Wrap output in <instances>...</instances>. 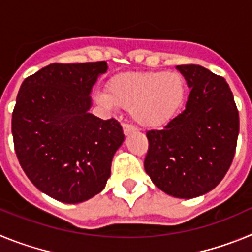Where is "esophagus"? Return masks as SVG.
Masks as SVG:
<instances>
[{
  "label": "esophagus",
  "mask_w": 252,
  "mask_h": 252,
  "mask_svg": "<svg viewBox=\"0 0 252 252\" xmlns=\"http://www.w3.org/2000/svg\"><path fill=\"white\" fill-rule=\"evenodd\" d=\"M122 128H124L125 135H128V133L133 132V131H136V128L133 127L132 125H130V124H124L122 125Z\"/></svg>",
  "instance_id": "1"
}]
</instances>
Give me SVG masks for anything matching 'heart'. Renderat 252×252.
I'll return each instance as SVG.
<instances>
[{"mask_svg":"<svg viewBox=\"0 0 252 252\" xmlns=\"http://www.w3.org/2000/svg\"><path fill=\"white\" fill-rule=\"evenodd\" d=\"M187 82L177 72L126 73L111 78L95 101L106 108H130L131 117L146 128L165 126L182 110Z\"/></svg>","mask_w":252,"mask_h":252,"instance_id":"b5f03b06","label":"heart"}]
</instances>
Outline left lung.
Wrapping results in <instances>:
<instances>
[{
    "label": "left lung",
    "mask_w": 252,
    "mask_h": 252,
    "mask_svg": "<svg viewBox=\"0 0 252 252\" xmlns=\"http://www.w3.org/2000/svg\"><path fill=\"white\" fill-rule=\"evenodd\" d=\"M177 69L190 88L186 110L162 130L146 132L149 150L144 166L162 192L190 199L216 188L228 171L240 120L223 77L195 64Z\"/></svg>",
    "instance_id": "left-lung-1"
}]
</instances>
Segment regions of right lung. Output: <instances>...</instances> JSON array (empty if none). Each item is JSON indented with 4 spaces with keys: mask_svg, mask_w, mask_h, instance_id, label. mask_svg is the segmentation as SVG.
<instances>
[{
    "mask_svg": "<svg viewBox=\"0 0 252 252\" xmlns=\"http://www.w3.org/2000/svg\"><path fill=\"white\" fill-rule=\"evenodd\" d=\"M106 62L53 63L22 82L12 112L20 165L39 190L63 203H81L106 187L125 140L117 120L88 112L90 93Z\"/></svg>",
    "mask_w": 252,
    "mask_h": 252,
    "instance_id": "add662e5",
    "label": "right lung"
}]
</instances>
